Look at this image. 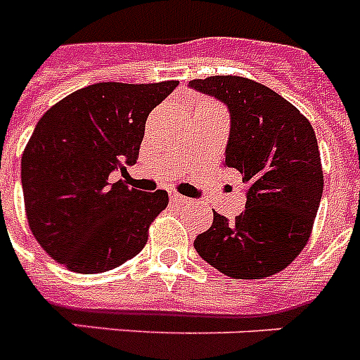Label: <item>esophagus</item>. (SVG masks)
<instances>
[{
  "mask_svg": "<svg viewBox=\"0 0 360 360\" xmlns=\"http://www.w3.org/2000/svg\"><path fill=\"white\" fill-rule=\"evenodd\" d=\"M170 198H172V201H174V203H186V201H190L188 198H185V195L177 194V192H172Z\"/></svg>",
  "mask_w": 360,
  "mask_h": 360,
  "instance_id": "1",
  "label": "esophagus"
}]
</instances>
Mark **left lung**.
Masks as SVG:
<instances>
[{
  "mask_svg": "<svg viewBox=\"0 0 360 360\" xmlns=\"http://www.w3.org/2000/svg\"><path fill=\"white\" fill-rule=\"evenodd\" d=\"M190 89L229 110L224 166L246 183V210L235 220L214 212L195 251L235 279H262L290 264L311 236L323 192L316 134L309 120L271 89L236 75L194 79Z\"/></svg>",
  "mask_w": 360,
  "mask_h": 360,
  "instance_id": "obj_1",
  "label": "left lung"
}]
</instances>
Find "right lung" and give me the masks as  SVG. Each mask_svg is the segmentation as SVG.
I'll return each mask as SVG.
<instances>
[{
    "instance_id": "1",
    "label": "right lung",
    "mask_w": 360,
    "mask_h": 360,
    "mask_svg": "<svg viewBox=\"0 0 360 360\" xmlns=\"http://www.w3.org/2000/svg\"><path fill=\"white\" fill-rule=\"evenodd\" d=\"M177 84H90L38 120L22 155L23 201L31 233L55 261L98 274L146 246L168 194L129 188L112 172L136 162L148 114Z\"/></svg>"
}]
</instances>
